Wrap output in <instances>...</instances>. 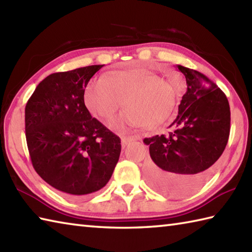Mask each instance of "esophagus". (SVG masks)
I'll use <instances>...</instances> for the list:
<instances>
[{
	"label": "esophagus",
	"instance_id": "34e87169",
	"mask_svg": "<svg viewBox=\"0 0 252 252\" xmlns=\"http://www.w3.org/2000/svg\"><path fill=\"white\" fill-rule=\"evenodd\" d=\"M137 139L136 136H125V137H122L121 139V146H122V149H125V147L127 145V144H130V143L132 142V141H135Z\"/></svg>",
	"mask_w": 252,
	"mask_h": 252
}]
</instances>
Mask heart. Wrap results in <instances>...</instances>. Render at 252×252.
Listing matches in <instances>:
<instances>
[{
    "mask_svg": "<svg viewBox=\"0 0 252 252\" xmlns=\"http://www.w3.org/2000/svg\"><path fill=\"white\" fill-rule=\"evenodd\" d=\"M126 107L113 126L155 127L170 116L177 90L171 82L142 68H127L94 78L85 92V103L93 115L108 121Z\"/></svg>",
    "mask_w": 252,
    "mask_h": 252,
    "instance_id": "obj_1",
    "label": "heart"
}]
</instances>
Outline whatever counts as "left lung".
Segmentation results:
<instances>
[{
    "mask_svg": "<svg viewBox=\"0 0 252 252\" xmlns=\"http://www.w3.org/2000/svg\"><path fill=\"white\" fill-rule=\"evenodd\" d=\"M177 67L187 82L178 116L171 123L177 129L143 142L150 145L146 178L151 187L162 194L184 196L203 185L223 154L229 137L230 109L227 97L209 77L189 67Z\"/></svg>",
    "mask_w": 252,
    "mask_h": 252,
    "instance_id": "8db88e82",
    "label": "left lung"
}]
</instances>
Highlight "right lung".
I'll return each instance as SVG.
<instances>
[{
    "instance_id": "1",
    "label": "right lung",
    "mask_w": 252,
    "mask_h": 252,
    "mask_svg": "<svg viewBox=\"0 0 252 252\" xmlns=\"http://www.w3.org/2000/svg\"><path fill=\"white\" fill-rule=\"evenodd\" d=\"M102 65L50 74L25 108V131L37 174L68 198L100 190L119 160V136L93 118L84 93Z\"/></svg>"
}]
</instances>
